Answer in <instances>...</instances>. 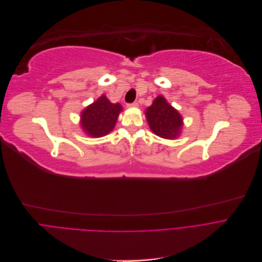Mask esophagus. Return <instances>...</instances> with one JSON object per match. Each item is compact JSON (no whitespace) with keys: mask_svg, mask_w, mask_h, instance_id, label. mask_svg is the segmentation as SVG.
<instances>
[{"mask_svg":"<svg viewBox=\"0 0 262 262\" xmlns=\"http://www.w3.org/2000/svg\"><path fill=\"white\" fill-rule=\"evenodd\" d=\"M127 107H129V108H134V107H138V103L137 102H133V103H129V104H127Z\"/></svg>","mask_w":262,"mask_h":262,"instance_id":"1","label":"esophagus"}]
</instances>
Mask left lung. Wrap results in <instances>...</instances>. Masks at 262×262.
<instances>
[{
  "label": "left lung",
  "mask_w": 262,
  "mask_h": 262,
  "mask_svg": "<svg viewBox=\"0 0 262 262\" xmlns=\"http://www.w3.org/2000/svg\"><path fill=\"white\" fill-rule=\"evenodd\" d=\"M145 117L150 130L156 135L166 139H174L181 134L183 118L161 95L146 108Z\"/></svg>",
  "instance_id": "obj_1"
}]
</instances>
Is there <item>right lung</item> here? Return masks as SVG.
Returning a JSON list of instances; mask_svg holds the SVG:
<instances>
[{"instance_id":"right-lung-1","label":"right lung","mask_w":262,"mask_h":262,"mask_svg":"<svg viewBox=\"0 0 262 262\" xmlns=\"http://www.w3.org/2000/svg\"><path fill=\"white\" fill-rule=\"evenodd\" d=\"M122 110L121 104H114L106 96L102 95L81 113V128L92 137L106 135L115 128Z\"/></svg>"}]
</instances>
